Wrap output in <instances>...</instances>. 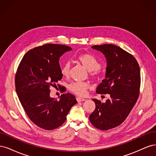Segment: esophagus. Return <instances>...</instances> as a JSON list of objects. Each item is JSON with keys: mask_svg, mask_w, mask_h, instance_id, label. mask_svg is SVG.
I'll return each mask as SVG.
<instances>
[{"mask_svg": "<svg viewBox=\"0 0 156 156\" xmlns=\"http://www.w3.org/2000/svg\"><path fill=\"white\" fill-rule=\"evenodd\" d=\"M77 102H81V101H85V99L82 98H77Z\"/></svg>", "mask_w": 156, "mask_h": 156, "instance_id": "34e87169", "label": "esophagus"}]
</instances>
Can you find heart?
<instances>
[{
  "mask_svg": "<svg viewBox=\"0 0 156 156\" xmlns=\"http://www.w3.org/2000/svg\"><path fill=\"white\" fill-rule=\"evenodd\" d=\"M77 60L90 72V75L93 79H98L100 78L101 65L93 55L88 53L81 54L77 56ZM69 72L70 64L69 62H65L61 67V73L63 76L68 77L69 76ZM88 88V84L86 82L81 81L73 82L69 85V89L71 92L81 96L85 95Z\"/></svg>",
  "mask_w": 156,
  "mask_h": 156,
  "instance_id": "b5f03b06",
  "label": "heart"
}]
</instances>
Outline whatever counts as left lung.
I'll use <instances>...</instances> for the list:
<instances>
[{
	"instance_id": "obj_1",
	"label": "left lung",
	"mask_w": 156,
	"mask_h": 156,
	"mask_svg": "<svg viewBox=\"0 0 156 156\" xmlns=\"http://www.w3.org/2000/svg\"><path fill=\"white\" fill-rule=\"evenodd\" d=\"M107 60L105 79L96 88L100 94H108L109 99L101 102L92 99L95 110L89 116L96 128L108 130L120 125L129 115L139 95L140 72L134 56L112 44L94 45Z\"/></svg>"
}]
</instances>
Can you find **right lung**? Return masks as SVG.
<instances>
[{"label":"right lung","instance_id":"1","mask_svg":"<svg viewBox=\"0 0 156 156\" xmlns=\"http://www.w3.org/2000/svg\"><path fill=\"white\" fill-rule=\"evenodd\" d=\"M72 49L60 44H45L30 50L23 56L16 74V92L30 120L46 130L57 128L66 120L77 103L72 94H63L59 100L50 96V88L63 75L59 59ZM60 87V85H58Z\"/></svg>","mask_w":156,"mask_h":156}]
</instances>
